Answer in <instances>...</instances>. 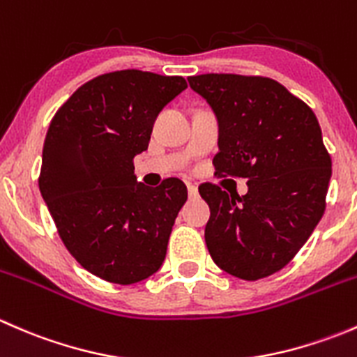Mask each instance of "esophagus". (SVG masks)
I'll list each match as a JSON object with an SVG mask.
<instances>
[{
	"mask_svg": "<svg viewBox=\"0 0 357 357\" xmlns=\"http://www.w3.org/2000/svg\"><path fill=\"white\" fill-rule=\"evenodd\" d=\"M188 195L190 199H197V197H199V188H197L195 185H190V183H188Z\"/></svg>",
	"mask_w": 357,
	"mask_h": 357,
	"instance_id": "34e87169",
	"label": "esophagus"
}]
</instances>
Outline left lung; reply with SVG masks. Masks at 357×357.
Segmentation results:
<instances>
[{
    "mask_svg": "<svg viewBox=\"0 0 357 357\" xmlns=\"http://www.w3.org/2000/svg\"><path fill=\"white\" fill-rule=\"evenodd\" d=\"M190 88L219 124V176L247 178L245 195L205 183L211 207L205 243L212 261L236 278H266L294 259L325 212L332 158L314 112L269 77L202 74Z\"/></svg>",
    "mask_w": 357,
    "mask_h": 357,
    "instance_id": "left-lung-1",
    "label": "left lung"
}]
</instances>
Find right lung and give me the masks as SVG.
<instances>
[{
    "mask_svg": "<svg viewBox=\"0 0 357 357\" xmlns=\"http://www.w3.org/2000/svg\"><path fill=\"white\" fill-rule=\"evenodd\" d=\"M186 81L129 68L98 75L60 107L43 146L39 190L63 245L91 275L131 285L160 269L185 183H138L158 112Z\"/></svg>",
    "mask_w": 357,
    "mask_h": 357,
    "instance_id": "right-lung-1",
    "label": "right lung"
}]
</instances>
